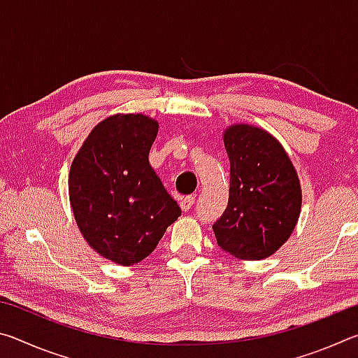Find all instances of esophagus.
<instances>
[{
    "label": "esophagus",
    "instance_id": "esophagus-1",
    "mask_svg": "<svg viewBox=\"0 0 358 358\" xmlns=\"http://www.w3.org/2000/svg\"><path fill=\"white\" fill-rule=\"evenodd\" d=\"M194 202H196V199H194L192 196H186L185 199H181L180 207H181V210H183V211H189L191 207L194 205Z\"/></svg>",
    "mask_w": 358,
    "mask_h": 358
}]
</instances>
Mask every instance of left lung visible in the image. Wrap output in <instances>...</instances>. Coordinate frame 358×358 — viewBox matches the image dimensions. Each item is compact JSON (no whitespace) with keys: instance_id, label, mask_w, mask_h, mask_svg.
Wrapping results in <instances>:
<instances>
[{"instance_id":"obj_1","label":"left lung","mask_w":358,"mask_h":358,"mask_svg":"<svg viewBox=\"0 0 358 358\" xmlns=\"http://www.w3.org/2000/svg\"><path fill=\"white\" fill-rule=\"evenodd\" d=\"M222 138L230 185L227 208L213 224L216 241L238 259H265L286 243L299 221V175L282 145L262 128L232 124Z\"/></svg>"}]
</instances>
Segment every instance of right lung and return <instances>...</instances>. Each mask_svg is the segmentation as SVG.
<instances>
[{
    "label": "right lung",
    "instance_id": "obj_1",
    "mask_svg": "<svg viewBox=\"0 0 358 358\" xmlns=\"http://www.w3.org/2000/svg\"><path fill=\"white\" fill-rule=\"evenodd\" d=\"M157 129L147 115H112L94 126L71 164L69 202L78 230L118 265L150 256L181 215L148 161Z\"/></svg>",
    "mask_w": 358,
    "mask_h": 358
}]
</instances>
